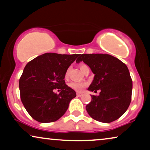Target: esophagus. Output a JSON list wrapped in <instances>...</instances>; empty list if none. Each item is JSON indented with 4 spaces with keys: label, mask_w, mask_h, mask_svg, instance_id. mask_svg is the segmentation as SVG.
Returning <instances> with one entry per match:
<instances>
[{
    "label": "esophagus",
    "mask_w": 150,
    "mask_h": 150,
    "mask_svg": "<svg viewBox=\"0 0 150 150\" xmlns=\"http://www.w3.org/2000/svg\"><path fill=\"white\" fill-rule=\"evenodd\" d=\"M76 96H78V97H81V96H83V93H79V92H77V93H76Z\"/></svg>",
    "instance_id": "1"
}]
</instances>
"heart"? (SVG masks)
I'll list each match as a JSON object with an SVG mask.
<instances>
[{"mask_svg": "<svg viewBox=\"0 0 150 150\" xmlns=\"http://www.w3.org/2000/svg\"><path fill=\"white\" fill-rule=\"evenodd\" d=\"M87 67L88 66L87 65H86L85 64L80 65V69H81L82 72H83L86 68H87ZM67 74H68V71H67L66 73H65V78L67 76ZM69 87H71V89L76 90V91H82L84 88L87 86V83H83V82H71V83H69Z\"/></svg>", "mask_w": 150, "mask_h": 150, "instance_id": "heart-1", "label": "heart"}]
</instances>
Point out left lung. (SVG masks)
Instances as JSON below:
<instances>
[{
  "instance_id": "1",
  "label": "left lung",
  "mask_w": 150,
  "mask_h": 150,
  "mask_svg": "<svg viewBox=\"0 0 150 150\" xmlns=\"http://www.w3.org/2000/svg\"><path fill=\"white\" fill-rule=\"evenodd\" d=\"M81 61L94 74L88 90L100 91L99 96H91V101L86 106L88 114L103 123L117 120L131 102L132 81L128 67L120 59L106 54H83L76 62Z\"/></svg>"
}]
</instances>
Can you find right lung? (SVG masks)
Returning <instances> with one entry per match:
<instances>
[{
  "label": "right lung",
  "instance_id": "1",
  "mask_svg": "<svg viewBox=\"0 0 150 150\" xmlns=\"http://www.w3.org/2000/svg\"><path fill=\"white\" fill-rule=\"evenodd\" d=\"M78 54L45 53L28 62L20 79V98L28 114L41 123L61 118L76 96L64 81L65 73ZM60 91L59 94L54 90Z\"/></svg>",
  "mask_w": 150,
  "mask_h": 150
}]
</instances>
